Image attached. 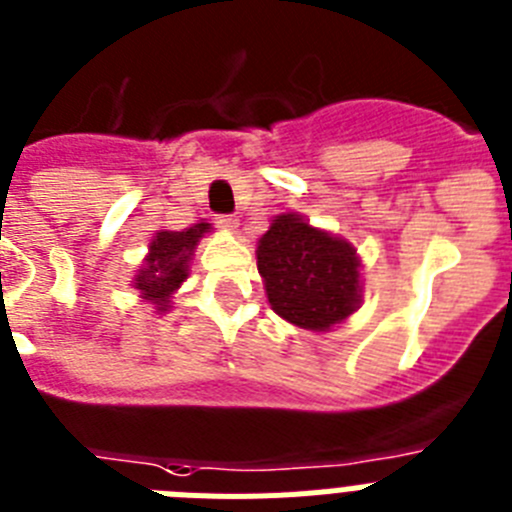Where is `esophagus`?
<instances>
[{"instance_id": "1", "label": "esophagus", "mask_w": 512, "mask_h": 512, "mask_svg": "<svg viewBox=\"0 0 512 512\" xmlns=\"http://www.w3.org/2000/svg\"><path fill=\"white\" fill-rule=\"evenodd\" d=\"M216 223L221 229H236V216H216Z\"/></svg>"}]
</instances>
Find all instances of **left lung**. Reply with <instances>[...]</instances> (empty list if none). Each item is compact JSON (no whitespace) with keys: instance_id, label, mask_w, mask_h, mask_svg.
I'll return each instance as SVG.
<instances>
[{"instance_id":"8db88e82","label":"left lung","mask_w":512,"mask_h":512,"mask_svg":"<svg viewBox=\"0 0 512 512\" xmlns=\"http://www.w3.org/2000/svg\"><path fill=\"white\" fill-rule=\"evenodd\" d=\"M270 307L307 330H328L359 307V257L299 216H278L257 244Z\"/></svg>"}]
</instances>
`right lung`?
<instances>
[{"label": "right lung", "mask_w": 512, "mask_h": 512, "mask_svg": "<svg viewBox=\"0 0 512 512\" xmlns=\"http://www.w3.org/2000/svg\"><path fill=\"white\" fill-rule=\"evenodd\" d=\"M210 229V223H197L187 231H161L150 242V255L145 268L135 276V289L143 299L158 304V309L169 307V296L174 294L187 278V263L197 239Z\"/></svg>", "instance_id": "1"}]
</instances>
